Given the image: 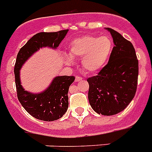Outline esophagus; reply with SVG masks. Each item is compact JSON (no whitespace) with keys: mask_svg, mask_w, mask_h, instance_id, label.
<instances>
[{"mask_svg":"<svg viewBox=\"0 0 152 152\" xmlns=\"http://www.w3.org/2000/svg\"><path fill=\"white\" fill-rule=\"evenodd\" d=\"M82 79V77H79V76H76V77H75V82H80V81H81Z\"/></svg>","mask_w":152,"mask_h":152,"instance_id":"obj_1","label":"esophagus"}]
</instances>
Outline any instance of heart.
Returning a JSON list of instances; mask_svg holds the SVG:
<instances>
[{
  "label": "heart",
  "mask_w": 152,
  "mask_h": 152,
  "mask_svg": "<svg viewBox=\"0 0 152 152\" xmlns=\"http://www.w3.org/2000/svg\"><path fill=\"white\" fill-rule=\"evenodd\" d=\"M113 43L107 36L96 37L86 35L76 38L69 46V56L64 55L66 64H74L73 59L82 58L83 68L89 73H95L104 67L112 52Z\"/></svg>",
  "instance_id": "b5f03b06"
}]
</instances>
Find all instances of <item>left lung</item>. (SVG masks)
Here are the masks:
<instances>
[{
	"mask_svg": "<svg viewBox=\"0 0 152 152\" xmlns=\"http://www.w3.org/2000/svg\"><path fill=\"white\" fill-rule=\"evenodd\" d=\"M105 29L111 35L115 46L107 64L87 82L92 108L99 115L110 116L122 111L135 96L138 60L133 44L117 31Z\"/></svg>",
	"mask_w": 152,
	"mask_h": 152,
	"instance_id": "8db88e82",
	"label": "left lung"
}]
</instances>
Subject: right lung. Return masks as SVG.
Wrapping results in <instances>:
<instances>
[{"label": "right lung", "instance_id": "right-lung-1", "mask_svg": "<svg viewBox=\"0 0 152 152\" xmlns=\"http://www.w3.org/2000/svg\"><path fill=\"white\" fill-rule=\"evenodd\" d=\"M67 32L68 30L38 33L20 48L17 55L14 69L17 96L24 109L37 119L52 122L63 117L68 108L69 87L75 77L66 75L56 76L45 90L32 93L25 90L22 86L20 70L28 59L41 48L56 49Z\"/></svg>", "mask_w": 152, "mask_h": 152}]
</instances>
